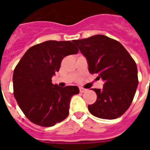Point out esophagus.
<instances>
[{
  "mask_svg": "<svg viewBox=\"0 0 150 150\" xmlns=\"http://www.w3.org/2000/svg\"><path fill=\"white\" fill-rule=\"evenodd\" d=\"M79 91H80V92H81V93H84V92L87 91V89H86V88L80 87V88H79Z\"/></svg>",
  "mask_w": 150,
  "mask_h": 150,
  "instance_id": "obj_1",
  "label": "esophagus"
}]
</instances>
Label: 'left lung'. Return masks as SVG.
Here are the masks:
<instances>
[{"mask_svg":"<svg viewBox=\"0 0 150 150\" xmlns=\"http://www.w3.org/2000/svg\"><path fill=\"white\" fill-rule=\"evenodd\" d=\"M74 43L86 58L88 71L104 82L103 88L93 89L97 100L88 106L89 112L104 120L121 116L132 104L138 85L134 59L119 41L101 34Z\"/></svg>","mask_w":150,"mask_h":150,"instance_id":"obj_1","label":"left lung"}]
</instances>
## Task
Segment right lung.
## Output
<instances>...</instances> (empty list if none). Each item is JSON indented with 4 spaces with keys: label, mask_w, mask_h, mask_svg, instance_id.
I'll list each match as a JSON object with an SVG mask.
<instances>
[{
    "label": "right lung",
    "mask_w": 150,
    "mask_h": 150,
    "mask_svg": "<svg viewBox=\"0 0 150 150\" xmlns=\"http://www.w3.org/2000/svg\"><path fill=\"white\" fill-rule=\"evenodd\" d=\"M71 41L48 40L27 50L16 67L13 94L26 117L33 123L51 127L69 114L70 100L77 95L76 86L62 88L52 83L64 57L78 53Z\"/></svg>",
    "instance_id": "add662e5"
}]
</instances>
